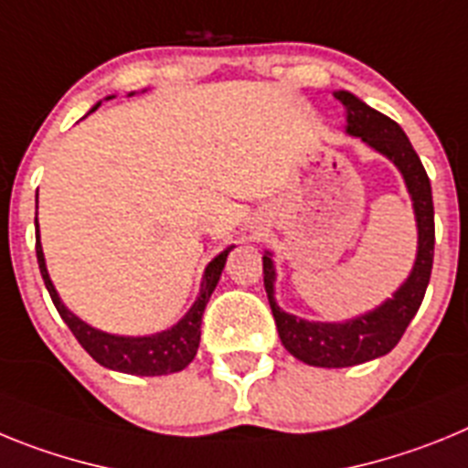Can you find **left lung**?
Here are the masks:
<instances>
[{
	"mask_svg": "<svg viewBox=\"0 0 468 468\" xmlns=\"http://www.w3.org/2000/svg\"><path fill=\"white\" fill-rule=\"evenodd\" d=\"M335 98L346 107V133L358 135L363 143L382 152L394 161L403 173L408 192L412 197L420 229V246L412 274L400 285L396 295L387 300L375 312H367L346 324H312L292 314L281 312L274 300V264L267 253L262 255L264 291L270 297L276 328L283 346L302 363L316 367H349L358 363L384 356L399 345L405 328L420 309L433 267V201L431 183L421 166L420 156L412 150L410 140L394 119L384 117L382 112L367 107L356 95L337 90Z\"/></svg>",
	"mask_w": 468,
	"mask_h": 468,
	"instance_id": "left-lung-1",
	"label": "left lung"
}]
</instances>
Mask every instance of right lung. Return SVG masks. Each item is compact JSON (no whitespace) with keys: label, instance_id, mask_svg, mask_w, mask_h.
<instances>
[{"label":"right lung","instance_id":"right-lung-1","mask_svg":"<svg viewBox=\"0 0 468 468\" xmlns=\"http://www.w3.org/2000/svg\"><path fill=\"white\" fill-rule=\"evenodd\" d=\"M101 105V102H98ZM98 105L93 110H98ZM90 110V112H93ZM231 248L222 250L213 262L206 267L204 281H201V295L194 302V307L189 309L187 316L171 330H164L152 337H119V335H107L101 330L90 328L89 324L80 321L72 312L65 309V304L58 297L56 288H53L51 279H48L47 262H44V253H41L39 243V227H37V262H39L41 279L47 285L48 295H51L53 304H56L58 314L63 318L72 335L77 337L81 346L90 354L93 361L101 366L110 367V370H119V373L128 375H143V378H154V375H168L177 373L192 363L197 356L198 340H201V318H204V309L210 300V292L215 291V285L220 281L222 267L227 262Z\"/></svg>","mask_w":468,"mask_h":468}]
</instances>
